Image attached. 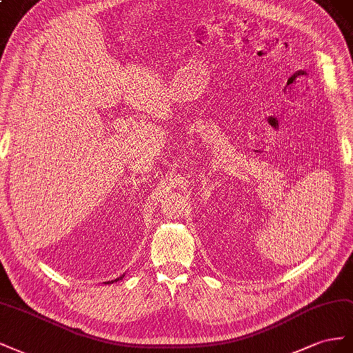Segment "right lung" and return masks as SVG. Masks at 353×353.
Returning a JSON list of instances; mask_svg holds the SVG:
<instances>
[{"label": "right lung", "instance_id": "right-lung-1", "mask_svg": "<svg viewBox=\"0 0 353 353\" xmlns=\"http://www.w3.org/2000/svg\"><path fill=\"white\" fill-rule=\"evenodd\" d=\"M121 278H123V276H119L118 279H121ZM118 279H115V281H118ZM109 283H110V284H112V283H114V281H109ZM109 283H108V284H109Z\"/></svg>", "mask_w": 353, "mask_h": 353}]
</instances>
